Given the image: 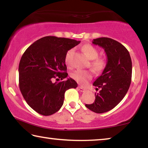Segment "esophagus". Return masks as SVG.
<instances>
[{"label":"esophagus","mask_w":148,"mask_h":148,"mask_svg":"<svg viewBox=\"0 0 148 148\" xmlns=\"http://www.w3.org/2000/svg\"><path fill=\"white\" fill-rule=\"evenodd\" d=\"M77 89H78V91H81V92H85V91H86V89H84V88H82V87H77Z\"/></svg>","instance_id":"esophagus-1"}]
</instances>
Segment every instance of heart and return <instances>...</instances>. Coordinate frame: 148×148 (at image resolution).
<instances>
[{"label": "heart", "instance_id": "heart-1", "mask_svg": "<svg viewBox=\"0 0 148 148\" xmlns=\"http://www.w3.org/2000/svg\"><path fill=\"white\" fill-rule=\"evenodd\" d=\"M82 49L85 55L91 60L90 66L95 72L100 73L104 71L107 65V61L103 57H98L99 51L96 47L89 44H86L82 47ZM72 52L73 49H71L65 55L64 61L67 64L69 63V58ZM71 76L77 83L81 85H85L92 79V74L91 71L87 70H77L72 72Z\"/></svg>", "mask_w": 148, "mask_h": 148}]
</instances>
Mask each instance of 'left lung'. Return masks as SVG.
<instances>
[{"instance_id":"8db88e82","label":"left lung","mask_w":148,"mask_h":148,"mask_svg":"<svg viewBox=\"0 0 148 148\" xmlns=\"http://www.w3.org/2000/svg\"><path fill=\"white\" fill-rule=\"evenodd\" d=\"M92 42L104 49L107 65L93 83L101 90L95 94L93 103L86 106L95 113L102 114L116 107L127 94L131 83L132 61L126 47L115 40L102 37Z\"/></svg>"}]
</instances>
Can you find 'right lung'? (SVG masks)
<instances>
[{
    "label": "right lung",
    "mask_w": 148,
    "mask_h": 148,
    "mask_svg": "<svg viewBox=\"0 0 148 148\" xmlns=\"http://www.w3.org/2000/svg\"><path fill=\"white\" fill-rule=\"evenodd\" d=\"M79 43L72 39L45 36L24 52L19 64V89L27 103L37 113L50 116L59 111L65 91L77 87V84L71 77L55 83L52 81L68 76L65 55Z\"/></svg>",
    "instance_id": "1"
}]
</instances>
